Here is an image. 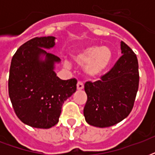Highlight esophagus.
Masks as SVG:
<instances>
[{"instance_id":"34e87169","label":"esophagus","mask_w":155,"mask_h":155,"mask_svg":"<svg viewBox=\"0 0 155 155\" xmlns=\"http://www.w3.org/2000/svg\"><path fill=\"white\" fill-rule=\"evenodd\" d=\"M84 85L83 82H81V81H79V82L77 83V89L82 90V89H84Z\"/></svg>"}]
</instances>
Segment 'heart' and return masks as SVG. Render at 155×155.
<instances>
[{
    "instance_id": "b5f03b06",
    "label": "heart",
    "mask_w": 155,
    "mask_h": 155,
    "mask_svg": "<svg viewBox=\"0 0 155 155\" xmlns=\"http://www.w3.org/2000/svg\"><path fill=\"white\" fill-rule=\"evenodd\" d=\"M73 59L81 66H85L86 72L91 76H98L107 69L112 60V53L106 47L90 46L79 50L73 54ZM67 67L70 66L68 61Z\"/></svg>"
}]
</instances>
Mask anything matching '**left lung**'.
<instances>
[{"mask_svg":"<svg viewBox=\"0 0 155 155\" xmlns=\"http://www.w3.org/2000/svg\"><path fill=\"white\" fill-rule=\"evenodd\" d=\"M122 55L101 80L85 83L87 96L85 120L96 127H109L127 117L134 107L138 84V62L134 52L120 42Z\"/></svg>","mask_w":155,"mask_h":155,"instance_id":"left-lung-1","label":"left lung"}]
</instances>
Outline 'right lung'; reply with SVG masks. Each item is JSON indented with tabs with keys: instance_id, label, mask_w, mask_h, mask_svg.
Listing matches in <instances>:
<instances>
[{
	"instance_id": "obj_1",
	"label": "right lung",
	"mask_w": 155,
	"mask_h": 155,
	"mask_svg": "<svg viewBox=\"0 0 155 155\" xmlns=\"http://www.w3.org/2000/svg\"><path fill=\"white\" fill-rule=\"evenodd\" d=\"M54 41L53 36L29 40L11 61L8 96L16 115L31 127L49 129L55 125L63 104L76 91L75 78L61 80L54 71L60 58L45 49L54 47Z\"/></svg>"
}]
</instances>
